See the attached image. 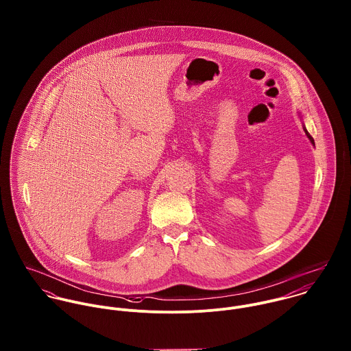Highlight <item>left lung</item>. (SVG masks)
<instances>
[{"instance_id":"8db88e82","label":"left lung","mask_w":351,"mask_h":351,"mask_svg":"<svg viewBox=\"0 0 351 351\" xmlns=\"http://www.w3.org/2000/svg\"><path fill=\"white\" fill-rule=\"evenodd\" d=\"M302 130H304V132H305V135H306V138H308V139H309V142H311V143H312V145H313V146H315V142H313V138H312V136H311V135H309V132H308V131H306V128H305V125H302Z\"/></svg>"}]
</instances>
